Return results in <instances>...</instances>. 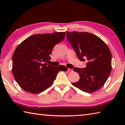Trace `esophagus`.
<instances>
[{"mask_svg": "<svg viewBox=\"0 0 125 125\" xmlns=\"http://www.w3.org/2000/svg\"><path fill=\"white\" fill-rule=\"evenodd\" d=\"M72 69H70V68L68 69V72H72Z\"/></svg>", "mask_w": 125, "mask_h": 125, "instance_id": "esophagus-1", "label": "esophagus"}]
</instances>
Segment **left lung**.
I'll return each instance as SVG.
<instances>
[{
    "instance_id": "left-lung-1",
    "label": "left lung",
    "mask_w": 125,
    "mask_h": 125,
    "mask_svg": "<svg viewBox=\"0 0 125 125\" xmlns=\"http://www.w3.org/2000/svg\"><path fill=\"white\" fill-rule=\"evenodd\" d=\"M67 38L80 61H86L85 68H74L79 81L72 85L86 93L99 90L104 85L111 71V54L99 37L89 32H67Z\"/></svg>"
}]
</instances>
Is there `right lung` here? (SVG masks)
Returning <instances> with one entry per match:
<instances>
[{"mask_svg": "<svg viewBox=\"0 0 125 125\" xmlns=\"http://www.w3.org/2000/svg\"><path fill=\"white\" fill-rule=\"evenodd\" d=\"M65 35V32L33 35L16 47L12 58V72L21 88L33 94L42 92L53 84L58 72L67 71L64 65L53 67L46 63L54 46Z\"/></svg>", "mask_w": 125, "mask_h": 125, "instance_id": "add662e5", "label": "right lung"}]
</instances>
